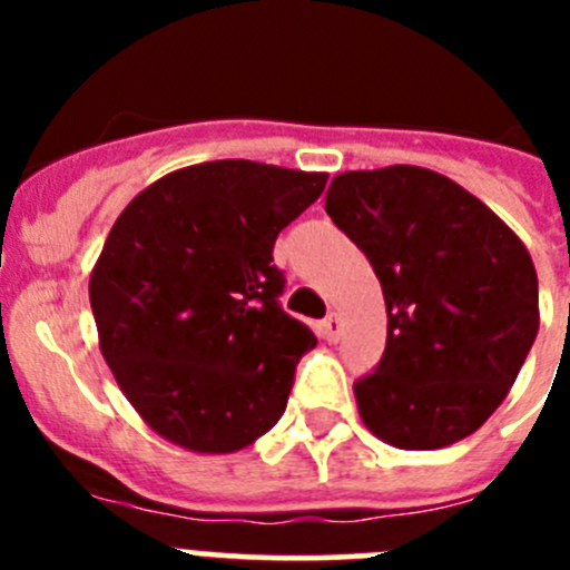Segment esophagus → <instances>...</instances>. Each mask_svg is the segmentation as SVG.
<instances>
[{"instance_id":"obj_1","label":"esophagus","mask_w":570,"mask_h":570,"mask_svg":"<svg viewBox=\"0 0 570 570\" xmlns=\"http://www.w3.org/2000/svg\"><path fill=\"white\" fill-rule=\"evenodd\" d=\"M322 334H325V340L328 342H336L342 336V320L340 314H331L328 320L322 322Z\"/></svg>"}]
</instances>
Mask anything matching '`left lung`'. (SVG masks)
Segmentation results:
<instances>
[{
	"mask_svg": "<svg viewBox=\"0 0 570 570\" xmlns=\"http://www.w3.org/2000/svg\"><path fill=\"white\" fill-rule=\"evenodd\" d=\"M325 210L385 296V354L354 385L365 428L402 451L471 436L502 405L540 331L522 239L471 190L416 165L334 176Z\"/></svg>",
	"mask_w": 570,
	"mask_h": 570,
	"instance_id": "1",
	"label": "left lung"
}]
</instances>
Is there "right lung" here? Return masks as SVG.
Wrapping results in <instances>:
<instances>
[{
  "label": "right lung",
  "mask_w": 570,
  "mask_h": 570,
  "mask_svg": "<svg viewBox=\"0 0 570 570\" xmlns=\"http://www.w3.org/2000/svg\"><path fill=\"white\" fill-rule=\"evenodd\" d=\"M328 174L219 159L165 174L128 203L90 271L99 351L150 431L234 454L279 422L316 345L279 308L274 242Z\"/></svg>",
  "instance_id": "add662e5"
}]
</instances>
